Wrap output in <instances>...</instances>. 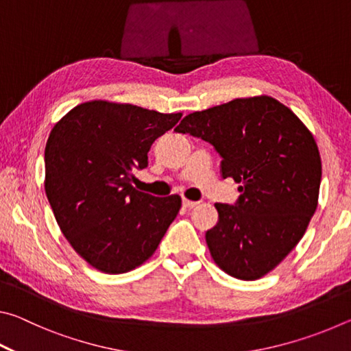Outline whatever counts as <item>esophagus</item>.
I'll list each match as a JSON object with an SVG mask.
<instances>
[{"mask_svg": "<svg viewBox=\"0 0 351 351\" xmlns=\"http://www.w3.org/2000/svg\"><path fill=\"white\" fill-rule=\"evenodd\" d=\"M199 203L198 201H190V199H182V206L187 207V209H193V207H197Z\"/></svg>", "mask_w": 351, "mask_h": 351, "instance_id": "obj_1", "label": "esophagus"}]
</instances>
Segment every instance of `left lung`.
I'll list each match as a JSON object with an SVG mask.
<instances>
[{"label": "left lung", "instance_id": "left-lung-1", "mask_svg": "<svg viewBox=\"0 0 351 351\" xmlns=\"http://www.w3.org/2000/svg\"><path fill=\"white\" fill-rule=\"evenodd\" d=\"M175 132L212 144L223 158L221 176L241 184L235 206L215 204L218 223L206 232L212 258L240 280L266 276L316 212L322 162L311 132L269 96L195 111Z\"/></svg>", "mask_w": 351, "mask_h": 351}]
</instances>
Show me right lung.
<instances>
[{
    "mask_svg": "<svg viewBox=\"0 0 351 351\" xmlns=\"http://www.w3.org/2000/svg\"><path fill=\"white\" fill-rule=\"evenodd\" d=\"M181 116L91 100L52 128L45 148L46 197L69 245L96 269L123 274L138 268L180 212V195L139 192L132 171L147 167L152 144Z\"/></svg>",
    "mask_w": 351,
    "mask_h": 351,
    "instance_id": "1",
    "label": "right lung"
}]
</instances>
